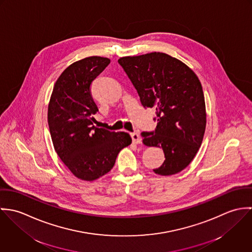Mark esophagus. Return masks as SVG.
I'll return each instance as SVG.
<instances>
[{
    "label": "esophagus",
    "instance_id": "obj_1",
    "mask_svg": "<svg viewBox=\"0 0 252 252\" xmlns=\"http://www.w3.org/2000/svg\"><path fill=\"white\" fill-rule=\"evenodd\" d=\"M131 138H132L134 144H142V139H141V137H140L139 134H137V133H132V134H131Z\"/></svg>",
    "mask_w": 252,
    "mask_h": 252
}]
</instances>
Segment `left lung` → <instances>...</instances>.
<instances>
[{
  "mask_svg": "<svg viewBox=\"0 0 252 252\" xmlns=\"http://www.w3.org/2000/svg\"><path fill=\"white\" fill-rule=\"evenodd\" d=\"M118 63L144 108H156L155 131L142 133L144 144L162 147L165 154L164 163L153 172L160 176L180 173L194 159L206 130L205 97L198 76L162 52L121 57Z\"/></svg>",
  "mask_w": 252,
  "mask_h": 252,
  "instance_id": "obj_1",
  "label": "left lung"
}]
</instances>
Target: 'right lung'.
Returning a JSON list of instances; mask_svg holds the SVG:
<instances>
[{
  "label": "right lung",
  "mask_w": 252,
  "mask_h": 252,
  "mask_svg": "<svg viewBox=\"0 0 252 252\" xmlns=\"http://www.w3.org/2000/svg\"><path fill=\"white\" fill-rule=\"evenodd\" d=\"M110 60L91 56L70 65L56 80L50 97L47 121L54 149L77 179L98 180L114 166L120 150L132 143L125 132L97 128L98 108L91 95L93 80Z\"/></svg>",
  "instance_id": "add662e5"
}]
</instances>
